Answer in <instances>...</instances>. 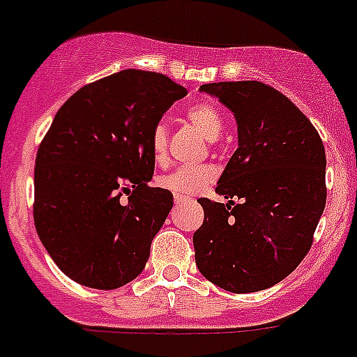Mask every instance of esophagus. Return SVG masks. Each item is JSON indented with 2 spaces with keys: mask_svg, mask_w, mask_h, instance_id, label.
<instances>
[{
  "mask_svg": "<svg viewBox=\"0 0 357 357\" xmlns=\"http://www.w3.org/2000/svg\"><path fill=\"white\" fill-rule=\"evenodd\" d=\"M190 197H185V195H174L176 204H183V202H188Z\"/></svg>",
  "mask_w": 357,
  "mask_h": 357,
  "instance_id": "1",
  "label": "esophagus"
}]
</instances>
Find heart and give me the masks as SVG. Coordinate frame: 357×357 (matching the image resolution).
<instances>
[{"label": "heart", "mask_w": 357, "mask_h": 357, "mask_svg": "<svg viewBox=\"0 0 357 357\" xmlns=\"http://www.w3.org/2000/svg\"><path fill=\"white\" fill-rule=\"evenodd\" d=\"M186 119H188L208 141H215L220 137L224 130V118L218 109L209 102H197L186 109ZM149 149L156 162H165L169 151V126L167 121L155 123L151 133H149ZM216 169L209 163H199V165H183L169 174L160 176L156 181L162 188L169 190L176 195H194L204 190L209 183L215 181Z\"/></svg>", "instance_id": "obj_1"}]
</instances>
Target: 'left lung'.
<instances>
[{
	"label": "left lung",
	"instance_id": "left-lung-1",
	"mask_svg": "<svg viewBox=\"0 0 357 357\" xmlns=\"http://www.w3.org/2000/svg\"><path fill=\"white\" fill-rule=\"evenodd\" d=\"M202 91L238 121V149L216 192L202 197L195 264L236 294L273 287L306 257L326 206V153L310 119L278 89L259 81L211 82Z\"/></svg>",
	"mask_w": 357,
	"mask_h": 357
}]
</instances>
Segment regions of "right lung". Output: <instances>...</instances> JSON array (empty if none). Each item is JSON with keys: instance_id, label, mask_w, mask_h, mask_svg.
I'll list each match as a JSON object with an SVG mask.
<instances>
[{"instance_id": "obj_1", "label": "right lung", "mask_w": 357, "mask_h": 357, "mask_svg": "<svg viewBox=\"0 0 357 357\" xmlns=\"http://www.w3.org/2000/svg\"><path fill=\"white\" fill-rule=\"evenodd\" d=\"M186 89L167 75L121 70L73 93L35 162L33 218L68 278L112 291L141 275L172 208L155 171L149 133Z\"/></svg>"}]
</instances>
